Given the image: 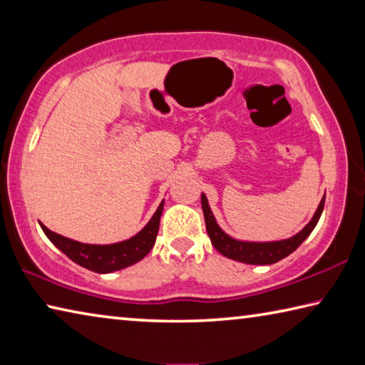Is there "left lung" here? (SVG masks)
Returning <instances> with one entry per match:
<instances>
[{
  "mask_svg": "<svg viewBox=\"0 0 365 365\" xmlns=\"http://www.w3.org/2000/svg\"><path fill=\"white\" fill-rule=\"evenodd\" d=\"M324 205H325V195L322 197V201L319 202L312 219L307 222L302 230L293 235V237H289L287 240H279V242H245V240L233 238L222 230L217 224V220L214 217L211 207H209L206 195L201 193V206H202V212H205L206 230H207L209 238H211V243L214 245V248L228 259H233V261L245 262V264H252V265L275 264L282 261L283 257L292 255V252L298 248L302 242H304L309 235L312 233L314 228H316L320 215H322Z\"/></svg>",
  "mask_w": 365,
  "mask_h": 365,
  "instance_id": "obj_1",
  "label": "left lung"
}]
</instances>
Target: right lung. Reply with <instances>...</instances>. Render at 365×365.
Here are the masks:
<instances>
[{"mask_svg":"<svg viewBox=\"0 0 365 365\" xmlns=\"http://www.w3.org/2000/svg\"><path fill=\"white\" fill-rule=\"evenodd\" d=\"M163 209L164 200L160 201V205L156 209V212L153 214L151 220L137 235L113 245L80 243L76 242V240L66 238L63 235L51 232L43 224L40 225L41 230L49 238V242L56 246L59 251H63L71 261L88 270L98 272V274H110V272L125 269L128 265L137 264L151 251L158 237Z\"/></svg>","mask_w":365,"mask_h":365,"instance_id":"1","label":"right lung"}]
</instances>
